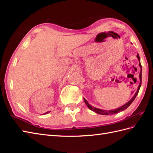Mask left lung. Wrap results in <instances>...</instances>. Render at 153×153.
I'll list each match as a JSON object with an SVG mask.
<instances>
[{"instance_id": "obj_1", "label": "left lung", "mask_w": 153, "mask_h": 153, "mask_svg": "<svg viewBox=\"0 0 153 153\" xmlns=\"http://www.w3.org/2000/svg\"><path fill=\"white\" fill-rule=\"evenodd\" d=\"M137 57L138 59V61H139V63H138V65H139V66L140 68V73L139 74L140 84H139V85H138V89H137V92H135V94H134V96L132 97V98L130 100H129V101H128L126 103H125L123 106H120V107H119L117 108L114 109V110H101V109H100V108H96V107H94V106H91L89 103H88V101L85 98H84L85 103L86 105L87 106L88 108H89L90 110H91L92 111H93V112H95L97 114H101V115H109V114H117V113H118L119 112H121V111H123L124 110H126L128 107V106L132 103V102L134 101V100L135 99L136 96H137V94L138 93V91H139V90H140V88L141 87V84H142V66H141V64H140V57H139V55H138V53L137 55Z\"/></svg>"}]
</instances>
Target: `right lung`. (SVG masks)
<instances>
[{"instance_id": "right-lung-1", "label": "right lung", "mask_w": 153, "mask_h": 153, "mask_svg": "<svg viewBox=\"0 0 153 153\" xmlns=\"http://www.w3.org/2000/svg\"><path fill=\"white\" fill-rule=\"evenodd\" d=\"M50 112H51V111H50ZM50 112H48H48H45V114H43V115H45V114H47L50 113Z\"/></svg>"}]
</instances>
